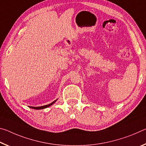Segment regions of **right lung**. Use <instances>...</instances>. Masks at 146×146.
<instances>
[{
  "label": "right lung",
  "mask_w": 146,
  "mask_h": 146,
  "mask_svg": "<svg viewBox=\"0 0 146 146\" xmlns=\"http://www.w3.org/2000/svg\"><path fill=\"white\" fill-rule=\"evenodd\" d=\"M56 100H57V99H56V100H55V101H53V102H51V104H49L45 105V106H40V107H33V106H29V107L30 108L34 109V110H42V109H45V108H46L49 107V106H51V105H53V104L55 103Z\"/></svg>",
  "instance_id": "1"
}]
</instances>
